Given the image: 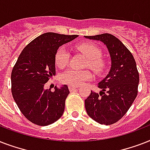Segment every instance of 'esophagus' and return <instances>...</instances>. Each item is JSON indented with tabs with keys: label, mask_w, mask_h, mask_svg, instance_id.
Instances as JSON below:
<instances>
[{
	"label": "esophagus",
	"mask_w": 150,
	"mask_h": 150,
	"mask_svg": "<svg viewBox=\"0 0 150 150\" xmlns=\"http://www.w3.org/2000/svg\"><path fill=\"white\" fill-rule=\"evenodd\" d=\"M68 88H69V90H70L71 92L74 91V90H75L76 89H78V86H68Z\"/></svg>",
	"instance_id": "obj_1"
}]
</instances>
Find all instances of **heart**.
<instances>
[{"mask_svg":"<svg viewBox=\"0 0 150 150\" xmlns=\"http://www.w3.org/2000/svg\"><path fill=\"white\" fill-rule=\"evenodd\" d=\"M80 51H82L89 59V66L94 70H102L103 62L100 58L101 56V50L96 46L92 43H82L77 47ZM70 59V53L64 47H61L57 50L55 56V63L59 68H63L68 65ZM93 78L91 72L88 70H78L69 69L65 71L61 75V82L70 86H78L84 83L86 81L90 80Z\"/></svg>","mask_w":150,"mask_h":150,"instance_id":"obj_1","label":"heart"}]
</instances>
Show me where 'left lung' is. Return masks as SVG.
<instances>
[{"label":"left lung","instance_id":"1","mask_svg":"<svg viewBox=\"0 0 150 150\" xmlns=\"http://www.w3.org/2000/svg\"><path fill=\"white\" fill-rule=\"evenodd\" d=\"M85 38L101 41L110 57L109 72L98 83L100 94L91 90L85 100L88 115L101 125H110L126 114L137 96L139 75L136 63L128 48L111 34L85 36Z\"/></svg>","mask_w":150,"mask_h":150}]
</instances>
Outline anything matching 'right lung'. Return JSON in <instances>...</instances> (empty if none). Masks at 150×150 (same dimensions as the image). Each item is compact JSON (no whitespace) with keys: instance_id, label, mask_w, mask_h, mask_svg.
I'll return each mask as SVG.
<instances>
[{"instance_id":"add662e5","label":"right lung","mask_w":150,"mask_h":150,"mask_svg":"<svg viewBox=\"0 0 150 150\" xmlns=\"http://www.w3.org/2000/svg\"><path fill=\"white\" fill-rule=\"evenodd\" d=\"M77 36L46 33L34 39L20 54L11 76V93L20 111L33 124L47 126L62 116L69 94L68 86H55L51 92L44 89V85L56 75L58 48Z\"/></svg>"}]
</instances>
